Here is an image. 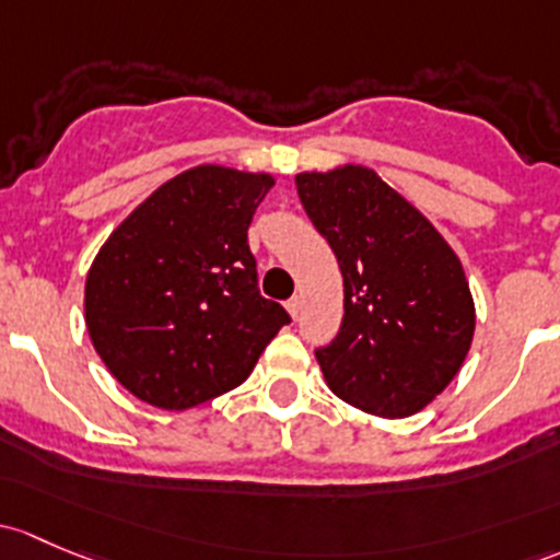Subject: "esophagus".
<instances>
[{
	"label": "esophagus",
	"instance_id": "1",
	"mask_svg": "<svg viewBox=\"0 0 560 560\" xmlns=\"http://www.w3.org/2000/svg\"><path fill=\"white\" fill-rule=\"evenodd\" d=\"M287 311L292 314V319H298V316H300V298H292L290 303H287Z\"/></svg>",
	"mask_w": 560,
	"mask_h": 560
}]
</instances>
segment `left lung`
I'll return each instance as SVG.
<instances>
[{
    "instance_id": "8db88e82",
    "label": "left lung",
    "mask_w": 560,
    "mask_h": 560,
    "mask_svg": "<svg viewBox=\"0 0 560 560\" xmlns=\"http://www.w3.org/2000/svg\"><path fill=\"white\" fill-rule=\"evenodd\" d=\"M298 196L343 273V322L316 349L329 388L364 413L405 419L462 368L475 303L432 222L362 166L295 176Z\"/></svg>"
}]
</instances>
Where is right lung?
I'll return each instance as SVG.
<instances>
[{
	"label": "right lung",
	"mask_w": 560,
	"mask_h": 560,
	"mask_svg": "<svg viewBox=\"0 0 560 560\" xmlns=\"http://www.w3.org/2000/svg\"><path fill=\"white\" fill-rule=\"evenodd\" d=\"M268 174L198 166L158 187L109 235L85 281V325L141 402L187 410L231 392L290 325L260 295L246 231Z\"/></svg>",
	"instance_id": "obj_1"
}]
</instances>
